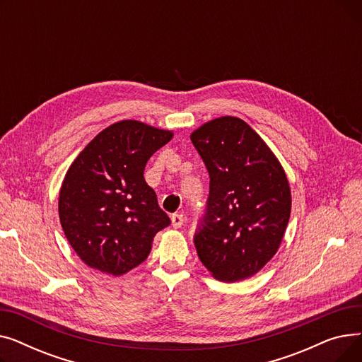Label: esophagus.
Segmentation results:
<instances>
[{"mask_svg": "<svg viewBox=\"0 0 362 362\" xmlns=\"http://www.w3.org/2000/svg\"><path fill=\"white\" fill-rule=\"evenodd\" d=\"M183 221H185V218H183V216L179 214V213L171 216V224H173L175 229H180V227L183 226Z\"/></svg>", "mask_w": 362, "mask_h": 362, "instance_id": "esophagus-1", "label": "esophagus"}]
</instances>
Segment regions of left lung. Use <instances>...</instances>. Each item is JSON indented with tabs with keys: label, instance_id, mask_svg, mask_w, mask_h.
Listing matches in <instances>:
<instances>
[{
	"label": "left lung",
	"instance_id": "left-lung-1",
	"mask_svg": "<svg viewBox=\"0 0 362 362\" xmlns=\"http://www.w3.org/2000/svg\"><path fill=\"white\" fill-rule=\"evenodd\" d=\"M208 176L205 213L195 230L198 257L223 281L258 273L277 252L291 217V189L258 133L238 117H220L191 135Z\"/></svg>",
	"mask_w": 362,
	"mask_h": 362
}]
</instances>
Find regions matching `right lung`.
Masks as SVG:
<instances>
[{
    "label": "right lung",
    "mask_w": 362,
    "mask_h": 362,
    "mask_svg": "<svg viewBox=\"0 0 362 362\" xmlns=\"http://www.w3.org/2000/svg\"><path fill=\"white\" fill-rule=\"evenodd\" d=\"M171 136L123 120L95 136L70 165L59 214L71 248L89 267L112 276L138 267L171 223L144 179L148 160Z\"/></svg>",
    "instance_id": "obj_1"
}]
</instances>
